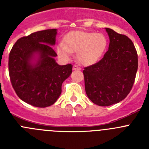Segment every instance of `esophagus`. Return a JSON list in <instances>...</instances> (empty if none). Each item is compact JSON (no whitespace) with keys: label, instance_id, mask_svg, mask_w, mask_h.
<instances>
[{"label":"esophagus","instance_id":"1","mask_svg":"<svg viewBox=\"0 0 149 149\" xmlns=\"http://www.w3.org/2000/svg\"><path fill=\"white\" fill-rule=\"evenodd\" d=\"M80 69H81V68H79L77 65H73V70H80Z\"/></svg>","mask_w":149,"mask_h":149}]
</instances>
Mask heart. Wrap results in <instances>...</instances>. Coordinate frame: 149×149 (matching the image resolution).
<instances>
[{
    "label": "heart",
    "mask_w": 149,
    "mask_h": 149,
    "mask_svg": "<svg viewBox=\"0 0 149 149\" xmlns=\"http://www.w3.org/2000/svg\"><path fill=\"white\" fill-rule=\"evenodd\" d=\"M64 44L56 47V54L63 60H69L72 53H77L76 58L82 65H92L103 55L107 40L102 33L86 31H73L65 36Z\"/></svg>",
    "instance_id": "b5f03b06"
}]
</instances>
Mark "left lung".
Wrapping results in <instances>:
<instances>
[{
  "label": "left lung",
  "mask_w": 149,
  "mask_h": 149,
  "mask_svg": "<svg viewBox=\"0 0 149 149\" xmlns=\"http://www.w3.org/2000/svg\"><path fill=\"white\" fill-rule=\"evenodd\" d=\"M105 29L110 38L108 51L100 61L83 71L88 98L101 107L119 103L126 98L138 68L137 52L132 41L112 29Z\"/></svg>",
  "instance_id": "left-lung-1"
}]
</instances>
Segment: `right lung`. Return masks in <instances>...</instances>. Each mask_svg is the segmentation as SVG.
Instances as JSON below:
<instances>
[{
	"instance_id": "obj_1",
	"label": "right lung",
	"mask_w": 149,
	"mask_h": 149,
	"mask_svg": "<svg viewBox=\"0 0 149 149\" xmlns=\"http://www.w3.org/2000/svg\"><path fill=\"white\" fill-rule=\"evenodd\" d=\"M56 36V29L33 33L18 39L9 55L12 86L22 101L34 107L54 104L62 93V84L72 74V64L60 65L54 60L57 54L52 45Z\"/></svg>"
}]
</instances>
